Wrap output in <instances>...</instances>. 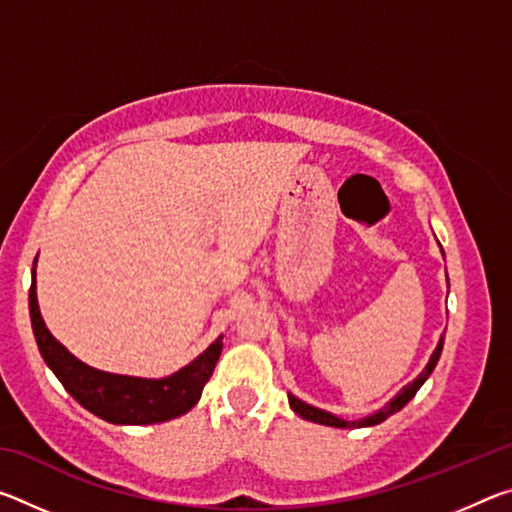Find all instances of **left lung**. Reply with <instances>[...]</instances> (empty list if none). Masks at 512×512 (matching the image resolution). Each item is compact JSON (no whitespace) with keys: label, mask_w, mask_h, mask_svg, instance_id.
Masks as SVG:
<instances>
[{"label":"left lung","mask_w":512,"mask_h":512,"mask_svg":"<svg viewBox=\"0 0 512 512\" xmlns=\"http://www.w3.org/2000/svg\"><path fill=\"white\" fill-rule=\"evenodd\" d=\"M440 352H443V339H440L436 352L431 354V359H429V363H427V368H424V370L420 372L418 379H413L411 384L406 386L404 391L395 397V400H391V402H388V404L384 406V409H379L377 413H372V415H368V418H363V420H357V422L341 420V418H336V415H332V413L320 411V409H316V406H309V404H305V402L298 400V397H293V395H289V404H291V409L300 415V418L311 420V422H318V424H327V427H339V429L372 427V424L384 422V420L388 418V415H393V413H397L400 409H404V406L413 400V395L420 391V386L424 384V381H427V377L431 375L433 368H436V363H438V359H440Z\"/></svg>","instance_id":"1"}]
</instances>
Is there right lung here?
Instances as JSON below:
<instances>
[{"label":"right lung","instance_id":"add662e5","mask_svg":"<svg viewBox=\"0 0 512 512\" xmlns=\"http://www.w3.org/2000/svg\"><path fill=\"white\" fill-rule=\"evenodd\" d=\"M29 309L33 334L47 366L56 372L60 384L76 402L112 424H155L187 413L201 400L203 388L212 377L223 350L221 339H216L201 357L164 379L110 375V372L85 366L49 334L38 309L36 268H33L29 291Z\"/></svg>","mask_w":512,"mask_h":512}]
</instances>
